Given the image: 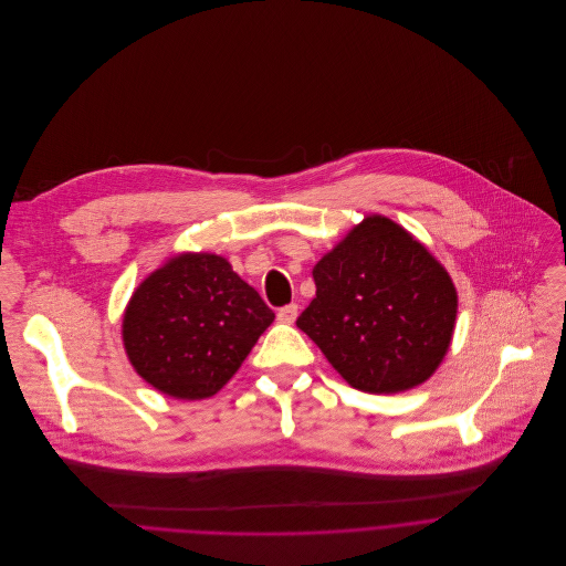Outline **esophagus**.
I'll return each instance as SVG.
<instances>
[{
	"mask_svg": "<svg viewBox=\"0 0 566 566\" xmlns=\"http://www.w3.org/2000/svg\"><path fill=\"white\" fill-rule=\"evenodd\" d=\"M276 316H279V321H281V323H287V325H290V323H294V321H296V316H298V305H296V303H290V305L281 307Z\"/></svg>",
	"mask_w": 566,
	"mask_h": 566,
	"instance_id": "1",
	"label": "esophagus"
}]
</instances>
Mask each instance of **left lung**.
Instances as JSON below:
<instances>
[{
	"mask_svg": "<svg viewBox=\"0 0 566 566\" xmlns=\"http://www.w3.org/2000/svg\"><path fill=\"white\" fill-rule=\"evenodd\" d=\"M312 276L316 296L296 325L353 388L403 392L437 370L453 338L458 290L401 224L364 218Z\"/></svg>",
	"mask_w": 566,
	"mask_h": 566,
	"instance_id": "1",
	"label": "left lung"
}]
</instances>
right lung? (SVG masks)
I'll return each instance as SVG.
<instances>
[{
    "instance_id": "1",
    "label": "right lung",
    "mask_w": 566,
    "mask_h": 566,
    "mask_svg": "<svg viewBox=\"0 0 566 566\" xmlns=\"http://www.w3.org/2000/svg\"><path fill=\"white\" fill-rule=\"evenodd\" d=\"M274 312L216 254H178L134 292L123 342L136 373L176 399H205L228 384Z\"/></svg>"
}]
</instances>
